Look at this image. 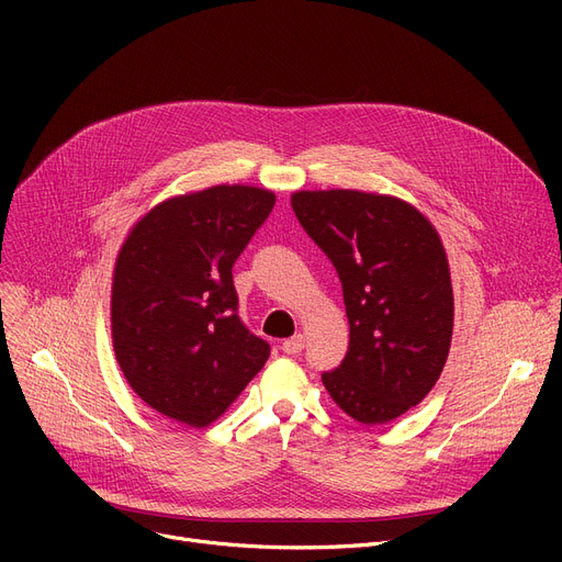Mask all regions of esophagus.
Segmentation results:
<instances>
[{
    "instance_id": "esophagus-1",
    "label": "esophagus",
    "mask_w": 562,
    "mask_h": 562,
    "mask_svg": "<svg viewBox=\"0 0 562 562\" xmlns=\"http://www.w3.org/2000/svg\"><path fill=\"white\" fill-rule=\"evenodd\" d=\"M303 348H305V337L303 335H296V337L282 341V350L286 352V356H296V352H301Z\"/></svg>"
}]
</instances>
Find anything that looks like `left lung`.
I'll return each instance as SVG.
<instances>
[{"mask_svg":"<svg viewBox=\"0 0 562 562\" xmlns=\"http://www.w3.org/2000/svg\"><path fill=\"white\" fill-rule=\"evenodd\" d=\"M296 218L328 255L350 326L346 358L321 375L360 424H387L419 405L447 364L453 286L447 250L409 202L352 189L296 191Z\"/></svg>","mask_w":562,"mask_h":562,"instance_id":"obj_1","label":"left lung"}]
</instances>
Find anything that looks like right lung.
<instances>
[{
  "mask_svg": "<svg viewBox=\"0 0 562 562\" xmlns=\"http://www.w3.org/2000/svg\"><path fill=\"white\" fill-rule=\"evenodd\" d=\"M276 193L218 184L143 214L117 250L111 339L130 387L164 417L204 428L269 360L236 314L232 266Z\"/></svg>",
  "mask_w": 562,
  "mask_h": 562,
  "instance_id": "right-lung-1",
  "label": "right lung"
}]
</instances>
